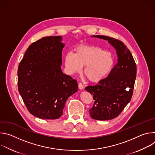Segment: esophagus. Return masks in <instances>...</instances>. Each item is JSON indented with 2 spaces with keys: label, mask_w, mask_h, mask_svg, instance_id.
I'll use <instances>...</instances> for the list:
<instances>
[{
  "label": "esophagus",
  "mask_w": 155,
  "mask_h": 155,
  "mask_svg": "<svg viewBox=\"0 0 155 155\" xmlns=\"http://www.w3.org/2000/svg\"><path fill=\"white\" fill-rule=\"evenodd\" d=\"M78 88L80 90H83L84 89V86L83 85V84L81 83H78Z\"/></svg>",
  "instance_id": "obj_1"
}]
</instances>
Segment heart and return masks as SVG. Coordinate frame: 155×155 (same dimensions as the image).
Masks as SVG:
<instances>
[{
  "instance_id": "obj_1",
  "label": "heart",
  "mask_w": 155,
  "mask_h": 155,
  "mask_svg": "<svg viewBox=\"0 0 155 155\" xmlns=\"http://www.w3.org/2000/svg\"><path fill=\"white\" fill-rule=\"evenodd\" d=\"M114 64L112 54L96 46L80 45L75 53L69 52L64 57L65 70L70 75L80 73L84 67V74L90 81L98 82L104 78Z\"/></svg>"
}]
</instances>
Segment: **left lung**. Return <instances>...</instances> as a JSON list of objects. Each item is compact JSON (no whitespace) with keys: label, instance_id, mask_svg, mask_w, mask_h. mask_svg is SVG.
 Returning a JSON list of instances; mask_svg holds the SVG:
<instances>
[{"label":"left lung","instance_id":"obj_1","mask_svg":"<svg viewBox=\"0 0 155 155\" xmlns=\"http://www.w3.org/2000/svg\"><path fill=\"white\" fill-rule=\"evenodd\" d=\"M92 37L107 40L115 49L118 56L117 63L107 77L97 84L85 87L94 100L93 107L90 109L91 118L109 120L117 117L131 99L136 78V64L130 51L121 41L105 35Z\"/></svg>","mask_w":155,"mask_h":155}]
</instances>
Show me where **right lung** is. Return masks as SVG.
Here are the masks:
<instances>
[{
	"label": "right lung",
	"mask_w": 155,
	"mask_h": 155,
	"mask_svg": "<svg viewBox=\"0 0 155 155\" xmlns=\"http://www.w3.org/2000/svg\"><path fill=\"white\" fill-rule=\"evenodd\" d=\"M61 36L45 37L32 43L18 69V87L28 111L44 120L62 115L67 99L78 91L76 80L63 74Z\"/></svg>",
	"instance_id": "obj_1"
}]
</instances>
